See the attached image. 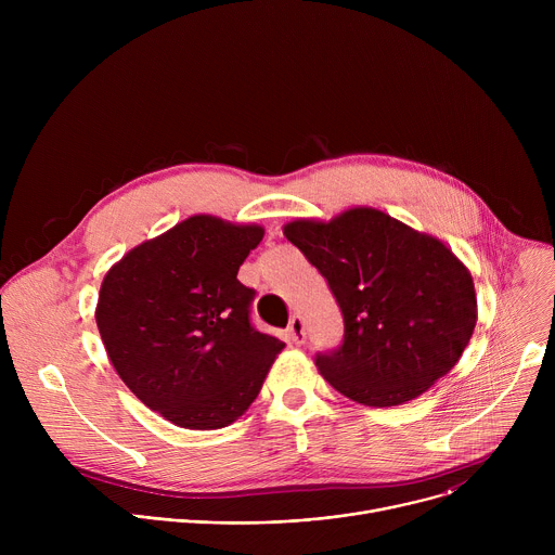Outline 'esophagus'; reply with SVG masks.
<instances>
[{
	"label": "esophagus",
	"mask_w": 555,
	"mask_h": 555,
	"mask_svg": "<svg viewBox=\"0 0 555 555\" xmlns=\"http://www.w3.org/2000/svg\"><path fill=\"white\" fill-rule=\"evenodd\" d=\"M287 338L292 345H302L307 334H305V321L300 319V315H294V319L289 321V327H287Z\"/></svg>",
	"instance_id": "esophagus-1"
}]
</instances>
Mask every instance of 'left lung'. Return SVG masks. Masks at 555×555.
I'll return each instance as SVG.
<instances>
[{
    "label": "left lung",
    "mask_w": 555,
    "mask_h": 555,
    "mask_svg": "<svg viewBox=\"0 0 555 555\" xmlns=\"http://www.w3.org/2000/svg\"><path fill=\"white\" fill-rule=\"evenodd\" d=\"M283 232L343 311V343L313 360L345 398L398 406L452 371L477 325V296L439 240L375 208L330 223L296 219Z\"/></svg>",
    "instance_id": "1"
}]
</instances>
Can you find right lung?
I'll list each match as a JSON object with an SVG mask.
<instances>
[{"label":"right lung","instance_id":"1","mask_svg":"<svg viewBox=\"0 0 555 555\" xmlns=\"http://www.w3.org/2000/svg\"><path fill=\"white\" fill-rule=\"evenodd\" d=\"M261 225L195 215L127 253L101 285L96 325L135 398L189 430H215L257 400L281 349L253 325L236 279Z\"/></svg>","mask_w":555,"mask_h":555}]
</instances>
